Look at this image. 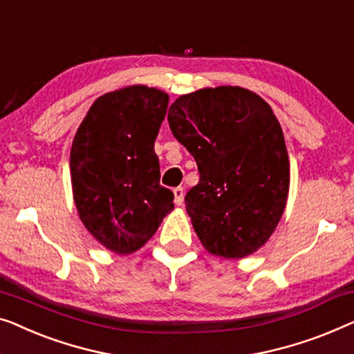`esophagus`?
<instances>
[{
    "label": "esophagus",
    "mask_w": 354,
    "mask_h": 354,
    "mask_svg": "<svg viewBox=\"0 0 354 354\" xmlns=\"http://www.w3.org/2000/svg\"><path fill=\"white\" fill-rule=\"evenodd\" d=\"M183 196H185V193H183L182 187L174 188V203H176L177 206H182L183 204Z\"/></svg>",
    "instance_id": "esophagus-1"
}]
</instances>
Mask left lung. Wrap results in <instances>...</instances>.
<instances>
[{
	"label": "left lung",
	"mask_w": 354,
	"mask_h": 354,
	"mask_svg": "<svg viewBox=\"0 0 354 354\" xmlns=\"http://www.w3.org/2000/svg\"><path fill=\"white\" fill-rule=\"evenodd\" d=\"M167 121L198 165L185 206L204 249L223 259L257 252L283 217L290 182L271 106L249 89L218 86L178 97Z\"/></svg>",
	"instance_id": "left-lung-1"
}]
</instances>
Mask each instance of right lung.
<instances>
[{
    "label": "right lung",
    "instance_id": "1",
    "mask_svg": "<svg viewBox=\"0 0 354 354\" xmlns=\"http://www.w3.org/2000/svg\"><path fill=\"white\" fill-rule=\"evenodd\" d=\"M169 95L143 84L100 95L70 151L75 206L86 230L111 252L139 250L174 209L160 185L155 140Z\"/></svg>",
    "mask_w": 354,
    "mask_h": 354
}]
</instances>
